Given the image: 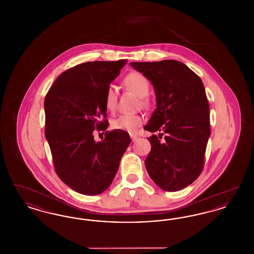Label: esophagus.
<instances>
[{
    "instance_id": "34e87169",
    "label": "esophagus",
    "mask_w": 254,
    "mask_h": 254,
    "mask_svg": "<svg viewBox=\"0 0 254 254\" xmlns=\"http://www.w3.org/2000/svg\"><path fill=\"white\" fill-rule=\"evenodd\" d=\"M130 138H131V140H132V142H135L136 140H137V138H138V136L137 135H135V134H130Z\"/></svg>"
}]
</instances>
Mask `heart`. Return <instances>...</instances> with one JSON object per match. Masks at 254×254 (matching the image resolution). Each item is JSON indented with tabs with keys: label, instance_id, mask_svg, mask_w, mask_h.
I'll list each match as a JSON object with an SVG mask.
<instances>
[{
	"label": "heart",
	"instance_id": "heart-1",
	"mask_svg": "<svg viewBox=\"0 0 254 254\" xmlns=\"http://www.w3.org/2000/svg\"><path fill=\"white\" fill-rule=\"evenodd\" d=\"M124 85L141 98V105L148 106L147 95L150 90V83L145 75L140 72L129 73L123 82ZM105 107L110 112H113L117 108V91L114 86L109 85L106 90L104 98ZM144 124V118L141 115L135 114H122L111 122V127L116 130H124L127 132L134 133Z\"/></svg>",
	"mask_w": 254,
	"mask_h": 254
}]
</instances>
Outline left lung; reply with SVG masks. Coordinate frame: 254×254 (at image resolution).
Wrapping results in <instances>:
<instances>
[{
	"label": "left lung",
	"mask_w": 254,
	"mask_h": 254,
	"mask_svg": "<svg viewBox=\"0 0 254 254\" xmlns=\"http://www.w3.org/2000/svg\"><path fill=\"white\" fill-rule=\"evenodd\" d=\"M152 83L157 108L145 127L153 134L146 170L159 188L177 191L193 183L205 165L209 106L201 78L179 61L132 62ZM165 135L164 142L159 139Z\"/></svg>",
	"instance_id": "1"
}]
</instances>
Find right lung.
<instances>
[{"mask_svg":"<svg viewBox=\"0 0 254 254\" xmlns=\"http://www.w3.org/2000/svg\"><path fill=\"white\" fill-rule=\"evenodd\" d=\"M127 60L87 62L64 71L45 98L46 131L54 169L62 181L85 195L105 191L130 144L124 130L108 131L104 98ZM95 131H106L95 142Z\"/></svg>","mask_w":254,"mask_h":254,"instance_id":"right-lung-1","label":"right lung"}]
</instances>
